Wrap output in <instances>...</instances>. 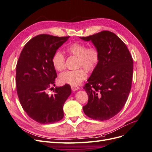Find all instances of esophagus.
Segmentation results:
<instances>
[{"mask_svg": "<svg viewBox=\"0 0 152 152\" xmlns=\"http://www.w3.org/2000/svg\"><path fill=\"white\" fill-rule=\"evenodd\" d=\"M71 88H72V90L73 91H75L79 90L80 89L79 87H78L77 86H71Z\"/></svg>", "mask_w": 152, "mask_h": 152, "instance_id": "obj_1", "label": "esophagus"}]
</instances>
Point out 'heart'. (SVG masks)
Returning a JSON list of instances; mask_svg holds the SVG:
<instances>
[{
	"instance_id": "b5f03b06",
	"label": "heart",
	"mask_w": 152,
	"mask_h": 152,
	"mask_svg": "<svg viewBox=\"0 0 152 152\" xmlns=\"http://www.w3.org/2000/svg\"><path fill=\"white\" fill-rule=\"evenodd\" d=\"M66 51L69 54L77 57V68H83L61 73L59 77V82L63 84L79 85L87 78V72L86 70L89 72L93 71L98 65L100 59L99 52L96 47L87 48L86 44L79 42L68 45ZM51 62L54 68L58 72H61L65 69V58L60 51L57 50L53 54Z\"/></svg>"
}]
</instances>
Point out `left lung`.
Wrapping results in <instances>:
<instances>
[{
    "mask_svg": "<svg viewBox=\"0 0 152 152\" xmlns=\"http://www.w3.org/2000/svg\"><path fill=\"white\" fill-rule=\"evenodd\" d=\"M80 38L91 40L100 54L98 65L83 87L89 98L83 111L95 120H108L122 109L129 94L133 74L132 56L123 41L110 31Z\"/></svg>",
    "mask_w": 152,
    "mask_h": 152,
    "instance_id": "1",
    "label": "left lung"
}]
</instances>
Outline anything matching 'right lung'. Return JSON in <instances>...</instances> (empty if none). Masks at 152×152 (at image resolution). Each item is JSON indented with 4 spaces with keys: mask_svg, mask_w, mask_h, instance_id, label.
Here are the masks:
<instances>
[{
    "mask_svg": "<svg viewBox=\"0 0 152 152\" xmlns=\"http://www.w3.org/2000/svg\"><path fill=\"white\" fill-rule=\"evenodd\" d=\"M70 37L40 34L27 42L16 68L17 94L26 114L40 124H53L64 116L63 107L72 93L69 85L56 87L49 95L47 89L55 86L57 77L53 54ZM51 89V88H50Z\"/></svg>",
    "mask_w": 152,
    "mask_h": 152,
    "instance_id": "1",
    "label": "right lung"
}]
</instances>
